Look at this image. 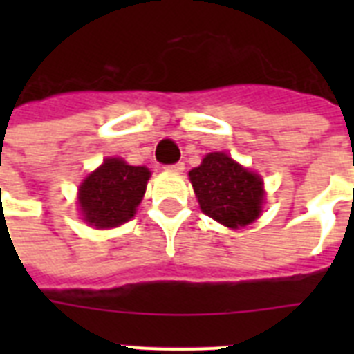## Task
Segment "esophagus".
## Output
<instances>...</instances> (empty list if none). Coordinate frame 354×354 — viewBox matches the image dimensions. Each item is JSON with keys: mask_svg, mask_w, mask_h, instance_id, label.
I'll return each instance as SVG.
<instances>
[{"mask_svg": "<svg viewBox=\"0 0 354 354\" xmlns=\"http://www.w3.org/2000/svg\"><path fill=\"white\" fill-rule=\"evenodd\" d=\"M167 172H183V169H185V163L183 161H178V163H172V165H165L163 167Z\"/></svg>", "mask_w": 354, "mask_h": 354, "instance_id": "34e87169", "label": "esophagus"}]
</instances>
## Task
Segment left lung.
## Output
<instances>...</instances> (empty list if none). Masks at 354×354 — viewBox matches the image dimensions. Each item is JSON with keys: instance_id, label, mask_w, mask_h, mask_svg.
Here are the masks:
<instances>
[{"instance_id": "8db88e82", "label": "left lung", "mask_w": 354, "mask_h": 354, "mask_svg": "<svg viewBox=\"0 0 354 354\" xmlns=\"http://www.w3.org/2000/svg\"><path fill=\"white\" fill-rule=\"evenodd\" d=\"M200 209L227 227L252 224L263 207V182L224 152L207 154L189 172Z\"/></svg>"}]
</instances>
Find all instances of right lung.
Instances as JSON below:
<instances>
[{
  "mask_svg": "<svg viewBox=\"0 0 354 354\" xmlns=\"http://www.w3.org/2000/svg\"><path fill=\"white\" fill-rule=\"evenodd\" d=\"M150 171L110 158L86 178L79 189L84 221L95 227H115L136 215Z\"/></svg>",
  "mask_w": 354,
  "mask_h": 354,
  "instance_id": "right-lung-1",
  "label": "right lung"
}]
</instances>
